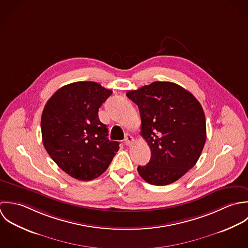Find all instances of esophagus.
Masks as SVG:
<instances>
[{"mask_svg":"<svg viewBox=\"0 0 248 248\" xmlns=\"http://www.w3.org/2000/svg\"><path fill=\"white\" fill-rule=\"evenodd\" d=\"M133 143H134V138L131 135L126 134L125 138H124V145L125 146H131Z\"/></svg>","mask_w":248,"mask_h":248,"instance_id":"34e87169","label":"esophagus"}]
</instances>
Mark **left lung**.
<instances>
[{
	"mask_svg": "<svg viewBox=\"0 0 248 248\" xmlns=\"http://www.w3.org/2000/svg\"><path fill=\"white\" fill-rule=\"evenodd\" d=\"M126 96L141 115V134L151 150L140 176L151 185L165 186L182 177L198 162L206 141L201 104L192 93L173 82L155 81Z\"/></svg>",
	"mask_w": 248,
	"mask_h": 248,
	"instance_id": "1",
	"label": "left lung"
}]
</instances>
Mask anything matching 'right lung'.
<instances>
[{
	"label": "right lung",
	"mask_w": 248,
	"mask_h": 248,
	"mask_svg": "<svg viewBox=\"0 0 248 248\" xmlns=\"http://www.w3.org/2000/svg\"><path fill=\"white\" fill-rule=\"evenodd\" d=\"M112 91L93 81H78L58 89L41 117L43 145L56 165L70 176L90 181L109 167L119 142L109 141L99 119L100 105Z\"/></svg>",
	"instance_id": "1"
}]
</instances>
